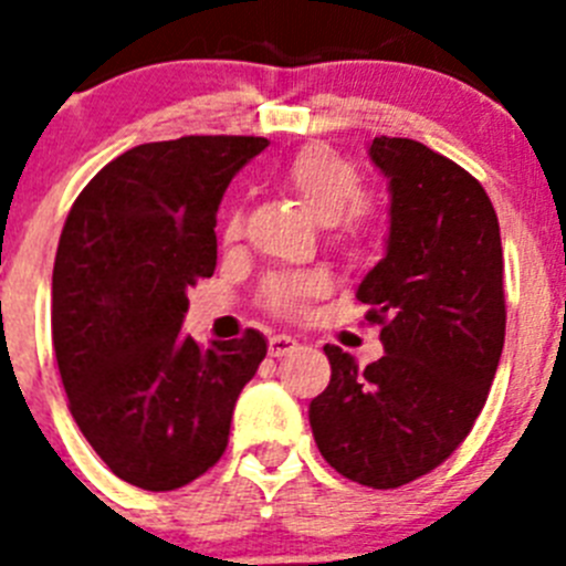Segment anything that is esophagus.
Segmentation results:
<instances>
[{
  "label": "esophagus",
  "mask_w": 566,
  "mask_h": 566,
  "mask_svg": "<svg viewBox=\"0 0 566 566\" xmlns=\"http://www.w3.org/2000/svg\"><path fill=\"white\" fill-rule=\"evenodd\" d=\"M297 339L286 337V334H274V337H269V354H272V357H286V354L297 352Z\"/></svg>",
  "instance_id": "esophagus-1"
}]
</instances>
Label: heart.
Masks as SVG:
<instances>
[{"label": "heart", "instance_id": "1", "mask_svg": "<svg viewBox=\"0 0 566 566\" xmlns=\"http://www.w3.org/2000/svg\"><path fill=\"white\" fill-rule=\"evenodd\" d=\"M280 181L297 195V201L317 218L332 223L334 234L345 243L363 238L374 221V203L363 195V169L348 155L337 153L326 144H308L297 149L280 169ZM240 234V212L232 209L223 221V238L234 240ZM326 292V280L319 274H272L263 283L260 300L263 306L280 317H300L306 303Z\"/></svg>", "mask_w": 566, "mask_h": 566}]
</instances>
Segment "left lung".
Masks as SVG:
<instances>
[{
    "label": "left lung",
    "mask_w": 566,
    "mask_h": 566,
    "mask_svg": "<svg viewBox=\"0 0 566 566\" xmlns=\"http://www.w3.org/2000/svg\"><path fill=\"white\" fill-rule=\"evenodd\" d=\"M391 181L388 252L357 289L385 354L359 368L326 345L332 382L308 422L337 473L394 490L457 451L488 402L504 348V254L482 184L411 138H374Z\"/></svg>",
    "instance_id": "obj_1"
}]
</instances>
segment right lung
Here are the masks:
<instances>
[{
    "label": "right lung",
    "instance_id": "right-lung-1",
    "mask_svg": "<svg viewBox=\"0 0 566 566\" xmlns=\"http://www.w3.org/2000/svg\"><path fill=\"white\" fill-rule=\"evenodd\" d=\"M258 135H184L122 153L78 192L53 263V352L67 408L115 476L175 490L229 444L263 334L195 343L187 289L212 277L214 218Z\"/></svg>",
    "mask_w": 566,
    "mask_h": 566
}]
</instances>
